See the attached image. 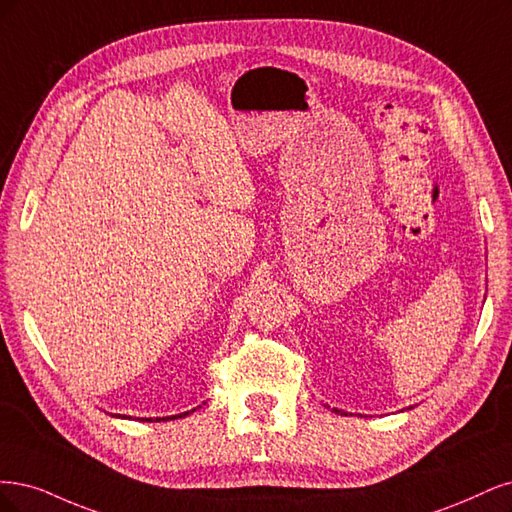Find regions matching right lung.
Instances as JSON below:
<instances>
[{"instance_id": "obj_1", "label": "right lung", "mask_w": 512, "mask_h": 512, "mask_svg": "<svg viewBox=\"0 0 512 512\" xmlns=\"http://www.w3.org/2000/svg\"><path fill=\"white\" fill-rule=\"evenodd\" d=\"M193 412V410H191ZM189 412H183V415H174V417H166V419H155V421H168V419H176V417H185ZM144 421H153V419H144Z\"/></svg>"}]
</instances>
